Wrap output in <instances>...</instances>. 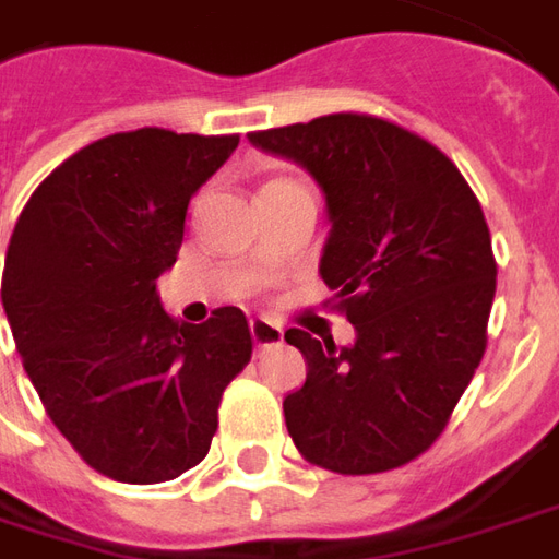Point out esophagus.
I'll use <instances>...</instances> for the list:
<instances>
[{
	"instance_id": "esophagus-1",
	"label": "esophagus",
	"mask_w": 559,
	"mask_h": 559,
	"mask_svg": "<svg viewBox=\"0 0 559 559\" xmlns=\"http://www.w3.org/2000/svg\"><path fill=\"white\" fill-rule=\"evenodd\" d=\"M251 338L257 347L278 345L281 338H284V330H281L278 323H272L269 318H253L251 320Z\"/></svg>"
}]
</instances>
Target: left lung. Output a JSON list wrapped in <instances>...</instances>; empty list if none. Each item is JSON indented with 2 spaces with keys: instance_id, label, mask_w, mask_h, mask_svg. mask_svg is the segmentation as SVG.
I'll use <instances>...</instances> for the list:
<instances>
[{
  "instance_id": "1",
  "label": "left lung",
  "mask_w": 559,
  "mask_h": 559,
  "mask_svg": "<svg viewBox=\"0 0 559 559\" xmlns=\"http://www.w3.org/2000/svg\"><path fill=\"white\" fill-rule=\"evenodd\" d=\"M306 166L326 197L320 278L357 342L287 330L308 362L284 400L296 451L320 469H400L442 436L487 347L497 260L481 202L436 144L384 117L323 115L248 132Z\"/></svg>"
}]
</instances>
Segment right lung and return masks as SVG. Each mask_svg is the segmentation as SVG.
<instances>
[{
	"label": "right lung",
	"instance_id": "1",
	"mask_svg": "<svg viewBox=\"0 0 559 559\" xmlns=\"http://www.w3.org/2000/svg\"><path fill=\"white\" fill-rule=\"evenodd\" d=\"M239 135L115 132L62 159L14 224L2 306L38 400L115 481H171L205 460L229 381L251 362L241 308L163 311L190 197Z\"/></svg>",
	"mask_w": 559,
	"mask_h": 559
}]
</instances>
